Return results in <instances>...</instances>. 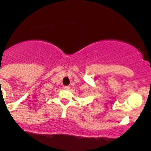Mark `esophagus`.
Wrapping results in <instances>:
<instances>
[{
  "label": "esophagus",
  "instance_id": "34e87169",
  "mask_svg": "<svg viewBox=\"0 0 151 151\" xmlns=\"http://www.w3.org/2000/svg\"><path fill=\"white\" fill-rule=\"evenodd\" d=\"M64 89L66 90V91H68V90L70 89V87L69 86H65L64 87Z\"/></svg>",
  "mask_w": 151,
  "mask_h": 151
}]
</instances>
